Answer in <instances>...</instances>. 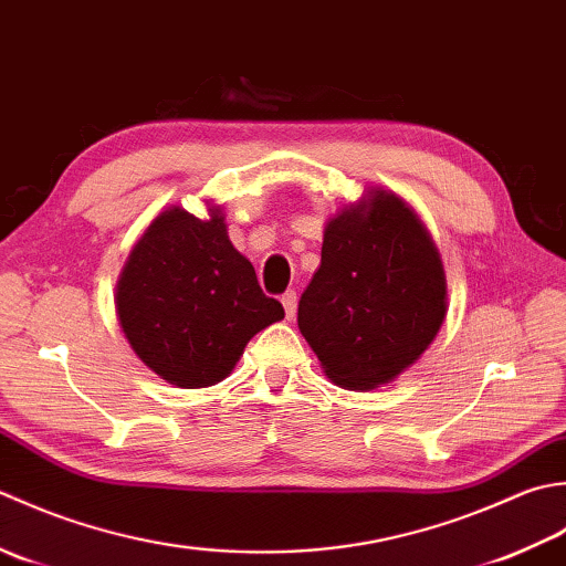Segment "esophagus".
<instances>
[{
  "label": "esophagus",
  "mask_w": 566,
  "mask_h": 566,
  "mask_svg": "<svg viewBox=\"0 0 566 566\" xmlns=\"http://www.w3.org/2000/svg\"><path fill=\"white\" fill-rule=\"evenodd\" d=\"M281 303L285 307V317H295V310H297V293L295 291H287L283 293Z\"/></svg>",
  "instance_id": "obj_1"
}]
</instances>
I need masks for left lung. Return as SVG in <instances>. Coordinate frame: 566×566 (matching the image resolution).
<instances>
[{
	"label": "left lung",
	"mask_w": 566,
	"mask_h": 566,
	"mask_svg": "<svg viewBox=\"0 0 566 566\" xmlns=\"http://www.w3.org/2000/svg\"><path fill=\"white\" fill-rule=\"evenodd\" d=\"M440 253L396 195L342 210L297 305V327L334 384L368 390L420 359L447 313Z\"/></svg>",
	"instance_id": "left-lung-1"
}]
</instances>
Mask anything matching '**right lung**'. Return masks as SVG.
I'll return each instance as SVG.
<instances>
[{"label":"right lung","instance_id":"right-lung-1","mask_svg":"<svg viewBox=\"0 0 566 566\" xmlns=\"http://www.w3.org/2000/svg\"><path fill=\"white\" fill-rule=\"evenodd\" d=\"M117 315L148 368L182 388L227 378L253 334L285 310L227 237L219 210L198 219L172 207L138 239L117 283Z\"/></svg>","mask_w":566,"mask_h":566}]
</instances>
